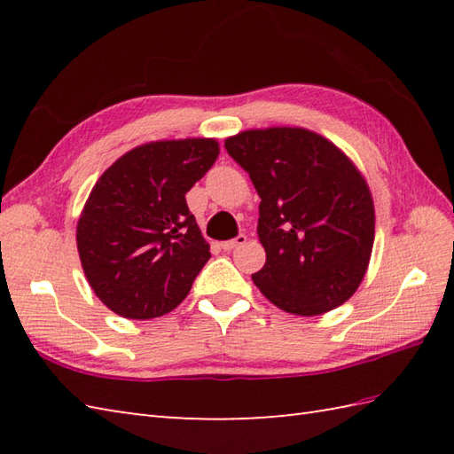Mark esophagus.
Segmentation results:
<instances>
[{
    "label": "esophagus",
    "instance_id": "obj_1",
    "mask_svg": "<svg viewBox=\"0 0 454 454\" xmlns=\"http://www.w3.org/2000/svg\"><path fill=\"white\" fill-rule=\"evenodd\" d=\"M246 236L244 234H239L238 238H234V239H228V242H220V247L224 249V252H232L234 247H238V246H242V244H246Z\"/></svg>",
    "mask_w": 454,
    "mask_h": 454
}]
</instances>
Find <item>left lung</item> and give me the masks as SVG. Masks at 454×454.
Returning a JSON list of instances; mask_svg holds the SVG:
<instances>
[{
  "label": "left lung",
  "instance_id": "8db88e82",
  "mask_svg": "<svg viewBox=\"0 0 454 454\" xmlns=\"http://www.w3.org/2000/svg\"><path fill=\"white\" fill-rule=\"evenodd\" d=\"M224 146L252 179L265 265L252 275L269 302L320 316L349 301L369 269L374 202L333 142L301 127L238 132Z\"/></svg>",
  "mask_w": 454,
  "mask_h": 454
}]
</instances>
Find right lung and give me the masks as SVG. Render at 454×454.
Returning <instances> with one entry per match:
<instances>
[{
    "instance_id": "right-lung-1",
    "label": "right lung",
    "mask_w": 454,
    "mask_h": 454,
    "mask_svg": "<svg viewBox=\"0 0 454 454\" xmlns=\"http://www.w3.org/2000/svg\"><path fill=\"white\" fill-rule=\"evenodd\" d=\"M218 153L215 138L140 144L95 183L75 242L85 278L109 310L150 320L189 294L210 246L185 195Z\"/></svg>"
}]
</instances>
